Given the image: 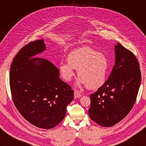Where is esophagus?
<instances>
[{"label":"esophagus","mask_w":146,"mask_h":146,"mask_svg":"<svg viewBox=\"0 0 146 146\" xmlns=\"http://www.w3.org/2000/svg\"><path fill=\"white\" fill-rule=\"evenodd\" d=\"M82 96V94H80V92H79L78 90H75L74 91V98H79Z\"/></svg>","instance_id":"obj_1"}]
</instances>
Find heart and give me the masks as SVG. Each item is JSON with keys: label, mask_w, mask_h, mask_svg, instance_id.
Returning a JSON list of instances; mask_svg holds the SVG:
<instances>
[{"label": "heart", "mask_w": 146, "mask_h": 146, "mask_svg": "<svg viewBox=\"0 0 146 146\" xmlns=\"http://www.w3.org/2000/svg\"><path fill=\"white\" fill-rule=\"evenodd\" d=\"M60 72L66 81L72 80L75 69H78L77 85H86L89 89H96L102 86L107 80L109 61L104 54L85 47L70 53L68 61H61Z\"/></svg>", "instance_id": "obj_1"}]
</instances>
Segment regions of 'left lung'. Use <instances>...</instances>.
Segmentation results:
<instances>
[{
    "mask_svg": "<svg viewBox=\"0 0 146 146\" xmlns=\"http://www.w3.org/2000/svg\"><path fill=\"white\" fill-rule=\"evenodd\" d=\"M115 64L108 80L90 95L88 110L91 120L110 127L124 118L135 103L141 84L138 61L130 50L119 42L114 46Z\"/></svg>",
    "mask_w": 146,
    "mask_h": 146,
    "instance_id": "left-lung-1",
    "label": "left lung"
}]
</instances>
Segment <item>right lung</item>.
Returning a JSON list of instances; mask_svg holds the SVG:
<instances>
[{
  "mask_svg": "<svg viewBox=\"0 0 146 146\" xmlns=\"http://www.w3.org/2000/svg\"><path fill=\"white\" fill-rule=\"evenodd\" d=\"M46 49L42 39L21 48L11 64L10 86L21 115L35 126L50 129L63 120L74 91L60 78L58 69L50 61L33 58Z\"/></svg>",
  "mask_w": 146,
  "mask_h": 146,
  "instance_id": "add662e5",
  "label": "right lung"
}]
</instances>
